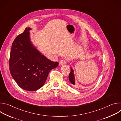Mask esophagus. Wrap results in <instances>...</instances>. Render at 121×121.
<instances>
[{
  "mask_svg": "<svg viewBox=\"0 0 121 121\" xmlns=\"http://www.w3.org/2000/svg\"><path fill=\"white\" fill-rule=\"evenodd\" d=\"M66 64V61L64 59H63V60H61L60 62H59V64L60 65H64Z\"/></svg>",
  "mask_w": 121,
  "mask_h": 121,
  "instance_id": "obj_1",
  "label": "esophagus"
}]
</instances>
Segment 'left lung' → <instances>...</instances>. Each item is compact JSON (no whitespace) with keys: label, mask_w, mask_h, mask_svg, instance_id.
Listing matches in <instances>:
<instances>
[{"label":"left lung","mask_w":121,"mask_h":121,"mask_svg":"<svg viewBox=\"0 0 121 121\" xmlns=\"http://www.w3.org/2000/svg\"><path fill=\"white\" fill-rule=\"evenodd\" d=\"M69 80L71 84L73 85H75V78L74 74V71L72 68L71 67V72L69 75Z\"/></svg>","instance_id":"1"}]
</instances>
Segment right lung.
Masks as SVG:
<instances>
[{
    "instance_id": "obj_1",
    "label": "right lung",
    "mask_w": 121,
    "mask_h": 121,
    "mask_svg": "<svg viewBox=\"0 0 121 121\" xmlns=\"http://www.w3.org/2000/svg\"><path fill=\"white\" fill-rule=\"evenodd\" d=\"M30 28H26L13 41L9 57V71L22 89L35 91L44 85L49 72L58 63L52 61L38 51L30 39Z\"/></svg>"
}]
</instances>
